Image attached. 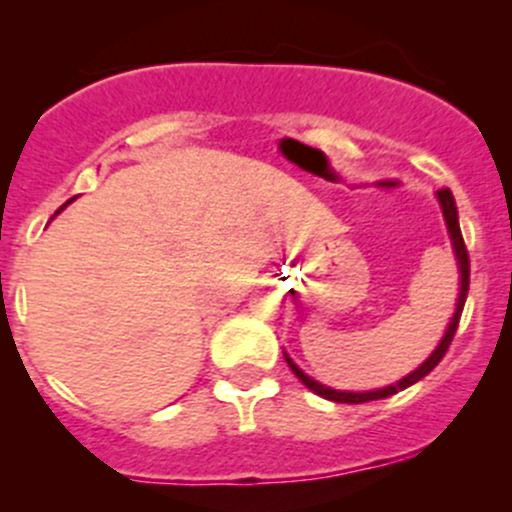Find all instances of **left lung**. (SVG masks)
<instances>
[{"mask_svg": "<svg viewBox=\"0 0 512 512\" xmlns=\"http://www.w3.org/2000/svg\"><path fill=\"white\" fill-rule=\"evenodd\" d=\"M436 198H438V205H441L443 220H446V227H448V237H451V245H453V255H456V262H458L456 312H453L451 322H448L446 334H443L441 342H438V347L433 349L431 356H428L421 366H416L411 374H406L404 379H399L396 384H389V386H384V389H374V391H339V389H332V386L319 384V381H314L312 376L304 374V371L294 364L292 356L285 352V361L289 364V369L294 371V376H297V379L302 381L309 391H314L317 396H322V399L337 401V404H366V401H376V399H386V396H394L396 391L409 389V386H414L416 381H421L423 376L431 374V371L436 369L438 361L443 359V354L448 352V347H451L453 334H456L458 322H461L463 304H466V297H468L471 265H468V250H466V242H463V235H461V225H458V208H456V200H453V193L448 188H441V190H436Z\"/></svg>", "mask_w": 512, "mask_h": 512, "instance_id": "1", "label": "left lung"}]
</instances>
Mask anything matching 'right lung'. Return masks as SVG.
Wrapping results in <instances>:
<instances>
[{"label":"right lung","mask_w":512,"mask_h":512,"mask_svg":"<svg viewBox=\"0 0 512 512\" xmlns=\"http://www.w3.org/2000/svg\"><path fill=\"white\" fill-rule=\"evenodd\" d=\"M69 203H71V200H69ZM69 203H66V205H69ZM66 205H64V208H66ZM64 208H61V210H64ZM61 210H59V213H61Z\"/></svg>","instance_id":"obj_1"}]
</instances>
